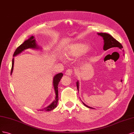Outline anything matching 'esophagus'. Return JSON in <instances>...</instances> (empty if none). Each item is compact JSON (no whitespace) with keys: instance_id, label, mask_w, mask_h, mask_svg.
Instances as JSON below:
<instances>
[{"instance_id":"34e87169","label":"esophagus","mask_w":134,"mask_h":134,"mask_svg":"<svg viewBox=\"0 0 134 134\" xmlns=\"http://www.w3.org/2000/svg\"><path fill=\"white\" fill-rule=\"evenodd\" d=\"M65 74L68 76H71L72 74V70H71V69H68L67 70H66Z\"/></svg>"}]
</instances>
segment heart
Masks as SVG:
<instances>
[{"mask_svg":"<svg viewBox=\"0 0 134 134\" xmlns=\"http://www.w3.org/2000/svg\"><path fill=\"white\" fill-rule=\"evenodd\" d=\"M88 49V46L82 43H76L68 47L66 51V55L67 57H78Z\"/></svg>","mask_w":134,"mask_h":134,"instance_id":"heart-1","label":"heart"}]
</instances>
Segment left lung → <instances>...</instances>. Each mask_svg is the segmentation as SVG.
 <instances>
[{"label":"left lung","mask_w":134,"mask_h":134,"mask_svg":"<svg viewBox=\"0 0 134 134\" xmlns=\"http://www.w3.org/2000/svg\"><path fill=\"white\" fill-rule=\"evenodd\" d=\"M97 34L98 35L101 36L103 38V40H104V46H103V50L104 51H106L111 48H114V47H118V48H119L120 49H122L123 48L120 42H119L117 40H116L113 36H111L110 35V34L105 33H100ZM76 85H77V90L79 91V81H77L76 82ZM82 103L86 107L90 108V109H93V108L85 105L83 102Z\"/></svg>","instance_id":"left-lung-1"}]
</instances>
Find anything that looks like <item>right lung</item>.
<instances>
[{
  "label": "right lung",
  "instance_id": "right-lung-1",
  "mask_svg": "<svg viewBox=\"0 0 134 134\" xmlns=\"http://www.w3.org/2000/svg\"><path fill=\"white\" fill-rule=\"evenodd\" d=\"M28 48H32V49H41L40 48V47H38L37 44H36V40L34 39V36H31L29 38H28L27 40L25 41L22 44L20 45L18 48H17L14 52L13 57H15L16 55L20 54V53L22 52L24 50L28 49ZM14 58L12 59V66L11 69V72L10 75H12L13 70V66H14ZM63 76V73H58L56 75H55L53 77V85L54 86V88L55 90V100L52 102L51 104L48 106L47 107L44 108L43 109L40 110V111H49L54 109L55 108L57 107L58 101V84L60 80H61V78Z\"/></svg>",
  "mask_w": 134,
  "mask_h": 134
}]
</instances>
